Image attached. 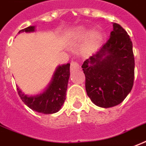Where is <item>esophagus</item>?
Segmentation results:
<instances>
[{"mask_svg": "<svg viewBox=\"0 0 146 146\" xmlns=\"http://www.w3.org/2000/svg\"><path fill=\"white\" fill-rule=\"evenodd\" d=\"M80 68V64H79V63L78 62H76V61H71L70 63V70L72 71L74 70H76V69H79Z\"/></svg>", "mask_w": 146, "mask_h": 146, "instance_id": "obj_1", "label": "esophagus"}]
</instances>
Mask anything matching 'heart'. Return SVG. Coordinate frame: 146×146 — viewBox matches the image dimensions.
Listing matches in <instances>:
<instances>
[{
	"label": "heart",
	"instance_id": "1",
	"mask_svg": "<svg viewBox=\"0 0 146 146\" xmlns=\"http://www.w3.org/2000/svg\"><path fill=\"white\" fill-rule=\"evenodd\" d=\"M86 32L87 31L85 27H77L73 32V38L76 40H80L84 37ZM101 36H102V33L98 29H94V30L90 31L86 37L85 43H84V50L86 52H90L91 50H93V49L97 46L98 43L101 38Z\"/></svg>",
	"mask_w": 146,
	"mask_h": 146
}]
</instances>
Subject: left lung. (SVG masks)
<instances>
[{"instance_id": "left-lung-1", "label": "left lung", "mask_w": 146, "mask_h": 146, "mask_svg": "<svg viewBox=\"0 0 146 146\" xmlns=\"http://www.w3.org/2000/svg\"><path fill=\"white\" fill-rule=\"evenodd\" d=\"M86 90L91 101L103 108L119 105L132 90L135 76L132 43L119 24L96 54L84 61Z\"/></svg>"}]
</instances>
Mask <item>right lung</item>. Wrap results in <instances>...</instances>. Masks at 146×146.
<instances>
[{
	"label": "right lung",
	"mask_w": 146,
	"mask_h": 146,
	"mask_svg": "<svg viewBox=\"0 0 146 146\" xmlns=\"http://www.w3.org/2000/svg\"><path fill=\"white\" fill-rule=\"evenodd\" d=\"M33 32L34 27L31 26L19 31ZM70 63L60 66L56 69L53 80L45 92L35 96L24 95L18 87L17 88L19 96L22 101L31 110L37 113L52 114L58 112L66 100V93L67 90L70 78Z\"/></svg>",
	"instance_id": "obj_1"
}]
</instances>
